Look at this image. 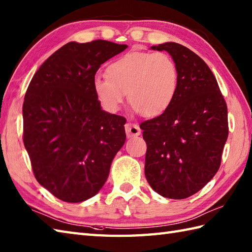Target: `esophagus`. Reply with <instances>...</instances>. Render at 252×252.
I'll return each mask as SVG.
<instances>
[{
  "instance_id": "34e87169",
  "label": "esophagus",
  "mask_w": 252,
  "mask_h": 252,
  "mask_svg": "<svg viewBox=\"0 0 252 252\" xmlns=\"http://www.w3.org/2000/svg\"><path fill=\"white\" fill-rule=\"evenodd\" d=\"M126 132L127 137H133L141 134V129L140 126L136 125H133V123H126Z\"/></svg>"
}]
</instances>
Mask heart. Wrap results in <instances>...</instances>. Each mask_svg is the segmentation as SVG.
<instances>
[{"instance_id": "obj_1", "label": "heart", "mask_w": 252, "mask_h": 252, "mask_svg": "<svg viewBox=\"0 0 252 252\" xmlns=\"http://www.w3.org/2000/svg\"><path fill=\"white\" fill-rule=\"evenodd\" d=\"M107 77L94 79L93 89L107 111H119L129 103L145 117H157L173 103L179 89V69L164 53L131 51L112 62Z\"/></svg>"}]
</instances>
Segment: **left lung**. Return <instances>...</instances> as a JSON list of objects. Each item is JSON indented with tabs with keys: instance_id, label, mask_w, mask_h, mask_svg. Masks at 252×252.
I'll use <instances>...</instances> for the list:
<instances>
[{
	"instance_id": "8db88e82",
	"label": "left lung",
	"mask_w": 252,
	"mask_h": 252,
	"mask_svg": "<svg viewBox=\"0 0 252 252\" xmlns=\"http://www.w3.org/2000/svg\"><path fill=\"white\" fill-rule=\"evenodd\" d=\"M179 69V89L163 114L140 127L147 144L145 176L165 198L184 199L218 172L228 136L227 107L217 79L201 58L174 42L154 45Z\"/></svg>"
}]
</instances>
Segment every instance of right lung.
I'll use <instances>...</instances> for the list:
<instances>
[{"mask_svg":"<svg viewBox=\"0 0 252 252\" xmlns=\"http://www.w3.org/2000/svg\"><path fill=\"white\" fill-rule=\"evenodd\" d=\"M126 44L69 42L34 73L23 106L24 144L36 181L66 202L104 186L126 142V119L101 109L93 81L101 63Z\"/></svg>","mask_w":252,"mask_h":252,"instance_id":"1","label":"right lung"}]
</instances>
